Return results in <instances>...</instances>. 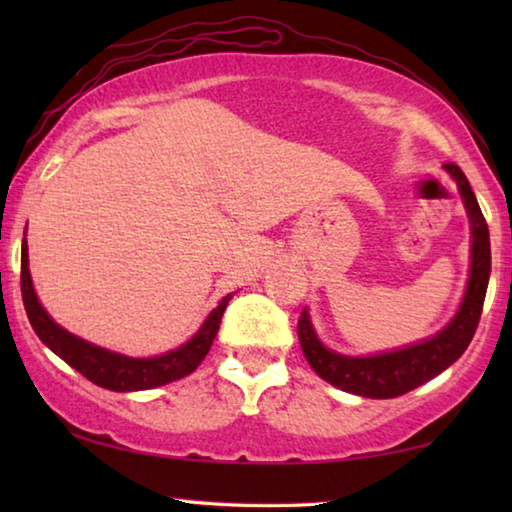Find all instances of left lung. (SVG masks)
<instances>
[{"label": "left lung", "instance_id": "8db88e82", "mask_svg": "<svg viewBox=\"0 0 512 512\" xmlns=\"http://www.w3.org/2000/svg\"><path fill=\"white\" fill-rule=\"evenodd\" d=\"M445 169L452 173L458 189H461L465 210L470 214L472 223V266L463 305L452 323L433 339L404 350L377 354V357H345V354L327 350L311 327L307 309H302L298 318L302 352H305L309 366L316 370V375L341 388V391L372 397V400H391V397L409 393L452 366L467 350L476 327H479L490 280V232L461 167L447 162Z\"/></svg>", "mask_w": 512, "mask_h": 512}]
</instances>
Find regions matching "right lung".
<instances>
[{
	"instance_id": "add662e5",
	"label": "right lung",
	"mask_w": 512,
	"mask_h": 512,
	"mask_svg": "<svg viewBox=\"0 0 512 512\" xmlns=\"http://www.w3.org/2000/svg\"><path fill=\"white\" fill-rule=\"evenodd\" d=\"M20 289L29 323L33 327V332L40 336V341L45 343L51 352H56L65 363H69L74 370H79L85 379H90L92 384L117 393L149 391V388L164 386L169 384V381H176L180 377H187L189 372H194L198 368V363L205 359V354L210 352L214 336L219 332L223 311L228 307L230 300V296H225L219 302V307L207 316L203 327L198 329L185 345H180L178 350H171L167 354H162V357L153 359H131L121 357L117 352L97 348V345L65 332L63 327H58L54 320L49 318L47 311L42 309L38 302L36 291H33L29 275L27 241H22Z\"/></svg>"
}]
</instances>
